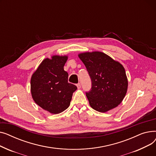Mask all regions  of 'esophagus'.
Instances as JSON below:
<instances>
[{"instance_id": "34e87169", "label": "esophagus", "mask_w": 156, "mask_h": 156, "mask_svg": "<svg viewBox=\"0 0 156 156\" xmlns=\"http://www.w3.org/2000/svg\"><path fill=\"white\" fill-rule=\"evenodd\" d=\"M76 86H77V88H78V89H80V88H81V85H80V83H78V84L76 85Z\"/></svg>"}]
</instances>
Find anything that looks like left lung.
I'll use <instances>...</instances> for the list:
<instances>
[{
	"label": "left lung",
	"instance_id": "left-lung-1",
	"mask_svg": "<svg viewBox=\"0 0 156 156\" xmlns=\"http://www.w3.org/2000/svg\"><path fill=\"white\" fill-rule=\"evenodd\" d=\"M91 78L90 91L86 92L90 105L105 112L116 108L127 92L128 80L124 67L101 52L78 54Z\"/></svg>",
	"mask_w": 156,
	"mask_h": 156
}]
</instances>
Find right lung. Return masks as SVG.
Returning a JSON list of instances; mask_svg holds the SVG:
<instances>
[{"mask_svg": "<svg viewBox=\"0 0 156 156\" xmlns=\"http://www.w3.org/2000/svg\"><path fill=\"white\" fill-rule=\"evenodd\" d=\"M67 55H53L39 65L31 78L33 99L43 109L59 114L70 105L77 87L68 83V73L64 70Z\"/></svg>", "mask_w": 156, "mask_h": 156, "instance_id": "obj_1", "label": "right lung"}]
</instances>
